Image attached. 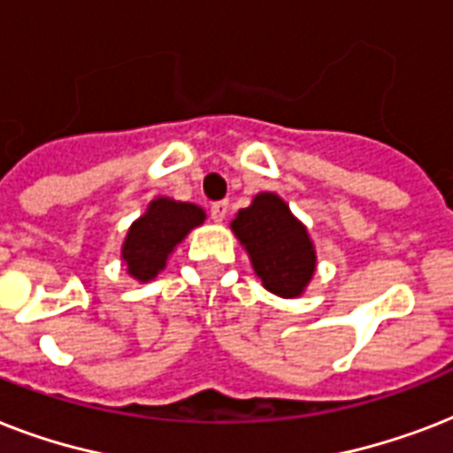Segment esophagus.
<instances>
[{
  "label": "esophagus",
  "mask_w": 453,
  "mask_h": 453,
  "mask_svg": "<svg viewBox=\"0 0 453 453\" xmlns=\"http://www.w3.org/2000/svg\"><path fill=\"white\" fill-rule=\"evenodd\" d=\"M227 211H230V204H227V199H220V202H213V204H211V219L216 220V223L226 220Z\"/></svg>",
  "instance_id": "obj_1"
}]
</instances>
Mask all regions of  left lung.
Here are the masks:
<instances>
[{
    "instance_id": "8db88e82",
    "label": "left lung",
    "mask_w": 453,
    "mask_h": 453,
    "mask_svg": "<svg viewBox=\"0 0 453 453\" xmlns=\"http://www.w3.org/2000/svg\"><path fill=\"white\" fill-rule=\"evenodd\" d=\"M234 234L247 249L263 287L277 296H298L315 273V249L289 206L273 192L256 195L251 206L233 220Z\"/></svg>"
}]
</instances>
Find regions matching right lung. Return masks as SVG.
Masks as SVG:
<instances>
[{
	"mask_svg": "<svg viewBox=\"0 0 453 453\" xmlns=\"http://www.w3.org/2000/svg\"><path fill=\"white\" fill-rule=\"evenodd\" d=\"M202 220L204 211L199 206L166 197L155 199L145 216L131 226L124 242L122 256L129 275L141 282L152 280L166 265V256L173 251L178 242Z\"/></svg>",
	"mask_w": 453,
	"mask_h": 453,
	"instance_id": "right-lung-1",
	"label": "right lung"
}]
</instances>
